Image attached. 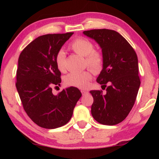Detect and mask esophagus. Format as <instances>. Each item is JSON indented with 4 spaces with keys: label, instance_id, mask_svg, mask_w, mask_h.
Instances as JSON below:
<instances>
[{
    "label": "esophagus",
    "instance_id": "esophagus-1",
    "mask_svg": "<svg viewBox=\"0 0 159 159\" xmlns=\"http://www.w3.org/2000/svg\"><path fill=\"white\" fill-rule=\"evenodd\" d=\"M81 92L82 95H85V94H87V93H88V92H87V91H86V90H82L81 91Z\"/></svg>",
    "mask_w": 159,
    "mask_h": 159
}]
</instances>
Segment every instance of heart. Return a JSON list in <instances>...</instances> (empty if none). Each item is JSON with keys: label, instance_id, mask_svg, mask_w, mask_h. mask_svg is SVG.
<instances>
[{"label": "heart", "instance_id": "b5f03b06", "mask_svg": "<svg viewBox=\"0 0 159 159\" xmlns=\"http://www.w3.org/2000/svg\"><path fill=\"white\" fill-rule=\"evenodd\" d=\"M69 48L72 52L84 57L85 64L93 72H98L102 68L103 57L101 53L94 50V45L86 38H77L71 43ZM57 68L62 72L66 71V53L63 50H60L55 56ZM92 74L90 71L82 72H71L66 75L64 82L66 85L84 89L89 85Z\"/></svg>", "mask_w": 159, "mask_h": 159}]
</instances>
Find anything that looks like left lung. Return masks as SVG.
I'll use <instances>...</instances> for the list:
<instances>
[{"mask_svg": "<svg viewBox=\"0 0 159 159\" xmlns=\"http://www.w3.org/2000/svg\"><path fill=\"white\" fill-rule=\"evenodd\" d=\"M83 34L101 48L103 66L96 81L102 88L109 85L105 94L90 91L93 97L91 114L98 123L116 125L125 119L136 100L140 84L138 57L127 40L115 30L95 29Z\"/></svg>", "mask_w": 159, "mask_h": 159, "instance_id": "obj_1", "label": "left lung"}]
</instances>
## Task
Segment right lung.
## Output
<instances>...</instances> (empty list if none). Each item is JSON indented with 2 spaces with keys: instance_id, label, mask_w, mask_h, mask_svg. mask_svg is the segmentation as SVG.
Segmentation results:
<instances>
[{
  "instance_id": "right-lung-1",
  "label": "right lung",
  "mask_w": 159,
  "mask_h": 159,
  "mask_svg": "<svg viewBox=\"0 0 159 159\" xmlns=\"http://www.w3.org/2000/svg\"><path fill=\"white\" fill-rule=\"evenodd\" d=\"M73 34L40 36L20 54L16 89L27 114L42 128L53 129L66 125L81 96V91L74 87L57 95L52 93L53 86L61 83L55 56Z\"/></svg>"
}]
</instances>
